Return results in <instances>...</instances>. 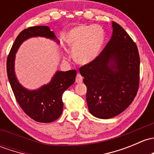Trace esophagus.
<instances>
[{"label":"esophagus","instance_id":"obj_1","mask_svg":"<svg viewBox=\"0 0 154 154\" xmlns=\"http://www.w3.org/2000/svg\"><path fill=\"white\" fill-rule=\"evenodd\" d=\"M82 82V77L80 73H77V77H76V82L77 83H81Z\"/></svg>","mask_w":154,"mask_h":154}]
</instances>
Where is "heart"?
<instances>
[{
	"mask_svg": "<svg viewBox=\"0 0 154 154\" xmlns=\"http://www.w3.org/2000/svg\"><path fill=\"white\" fill-rule=\"evenodd\" d=\"M106 32L99 25H80L67 32L65 41L72 50L77 63L88 65L100 56L106 42Z\"/></svg>",
	"mask_w": 154,
	"mask_h": 154,
	"instance_id": "obj_1",
	"label": "heart"
}]
</instances>
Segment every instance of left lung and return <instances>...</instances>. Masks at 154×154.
<instances>
[{"instance_id": "8db88e82", "label": "left lung", "mask_w": 154, "mask_h": 154, "mask_svg": "<svg viewBox=\"0 0 154 154\" xmlns=\"http://www.w3.org/2000/svg\"><path fill=\"white\" fill-rule=\"evenodd\" d=\"M112 28V36L100 56L79 69L87 87L88 111L100 119L124 111L135 98L140 83L137 45L116 22Z\"/></svg>"}]
</instances>
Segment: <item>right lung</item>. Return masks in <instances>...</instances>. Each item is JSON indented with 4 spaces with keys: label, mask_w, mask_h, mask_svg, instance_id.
Instances as JSON below:
<instances>
[{
    "label": "right lung",
    "mask_w": 154,
    "mask_h": 154,
    "mask_svg": "<svg viewBox=\"0 0 154 154\" xmlns=\"http://www.w3.org/2000/svg\"><path fill=\"white\" fill-rule=\"evenodd\" d=\"M34 37H43L59 43L54 33L46 26L29 27L23 30L13 43L6 61L7 76L19 106L30 118L38 122H51L60 117L63 112V92L75 82L77 71H57L49 83L38 89L24 88L16 77L14 72L15 54L22 43Z\"/></svg>",
    "instance_id": "right-lung-1"
}]
</instances>
